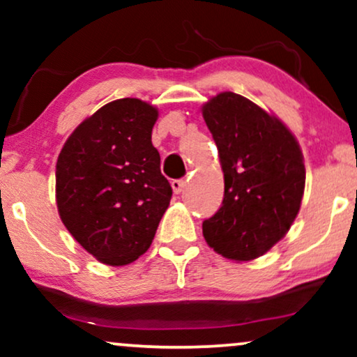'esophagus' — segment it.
<instances>
[{"instance_id":"esophagus-1","label":"esophagus","mask_w":357,"mask_h":357,"mask_svg":"<svg viewBox=\"0 0 357 357\" xmlns=\"http://www.w3.org/2000/svg\"><path fill=\"white\" fill-rule=\"evenodd\" d=\"M172 190H174V193H182L183 192V188L187 187V182H185V180H172Z\"/></svg>"}]
</instances>
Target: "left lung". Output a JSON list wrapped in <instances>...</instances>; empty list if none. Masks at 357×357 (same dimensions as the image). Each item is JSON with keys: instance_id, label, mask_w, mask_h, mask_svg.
Returning <instances> with one entry per match:
<instances>
[{"instance_id": "1", "label": "left lung", "mask_w": 357, "mask_h": 357, "mask_svg": "<svg viewBox=\"0 0 357 357\" xmlns=\"http://www.w3.org/2000/svg\"><path fill=\"white\" fill-rule=\"evenodd\" d=\"M203 119L224 172L222 204L203 221V236L219 255L253 260L286 236L299 213L302 151L281 120L236 92L206 102Z\"/></svg>"}]
</instances>
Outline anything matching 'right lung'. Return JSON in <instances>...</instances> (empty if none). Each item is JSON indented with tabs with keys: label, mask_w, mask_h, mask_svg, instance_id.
Masks as SVG:
<instances>
[{
	"label": "right lung",
	"mask_w": 357,
	"mask_h": 357,
	"mask_svg": "<svg viewBox=\"0 0 357 357\" xmlns=\"http://www.w3.org/2000/svg\"><path fill=\"white\" fill-rule=\"evenodd\" d=\"M158 115L139 99L109 102L73 131L58 155L61 221L105 265L143 255L172 198L151 141Z\"/></svg>",
	"instance_id": "right-lung-1"
}]
</instances>
